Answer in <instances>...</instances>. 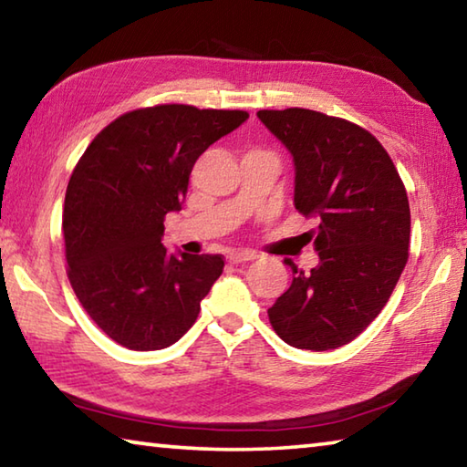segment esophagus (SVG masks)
<instances>
[{"label":"esophagus","instance_id":"34e87169","mask_svg":"<svg viewBox=\"0 0 467 467\" xmlns=\"http://www.w3.org/2000/svg\"><path fill=\"white\" fill-rule=\"evenodd\" d=\"M228 262L231 264H244V262H251V259H255V253H249V251H233L228 253Z\"/></svg>","mask_w":467,"mask_h":467}]
</instances>
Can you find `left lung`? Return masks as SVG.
I'll use <instances>...</instances> for the list:
<instances>
[{
    "instance_id": "8db88e82",
    "label": "left lung",
    "mask_w": 467,
    "mask_h": 467,
    "mask_svg": "<svg viewBox=\"0 0 467 467\" xmlns=\"http://www.w3.org/2000/svg\"><path fill=\"white\" fill-rule=\"evenodd\" d=\"M295 158V208L319 265L292 264L290 288L267 309L275 334L300 350H334L368 327L408 262L410 203L387 150L360 125L311 109L257 110Z\"/></svg>"
}]
</instances>
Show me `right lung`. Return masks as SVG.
<instances>
[{"label": "right lung", "instance_id": "1", "mask_svg": "<svg viewBox=\"0 0 467 467\" xmlns=\"http://www.w3.org/2000/svg\"><path fill=\"white\" fill-rule=\"evenodd\" d=\"M247 110L156 105L110 121L86 148L63 203L67 278L90 319L130 350L183 337L224 270L223 255H171L164 218L179 212L197 158Z\"/></svg>", "mask_w": 467, "mask_h": 467}]
</instances>
